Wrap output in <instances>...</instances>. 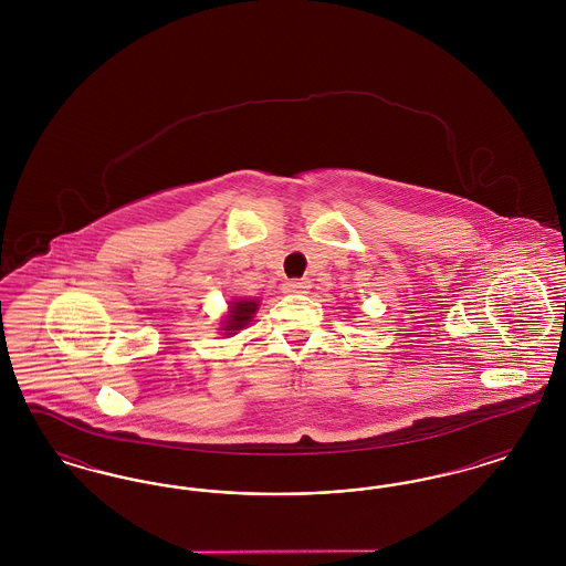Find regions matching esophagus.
Instances as JSON below:
<instances>
[{
  "label": "esophagus",
  "mask_w": 566,
  "mask_h": 566,
  "mask_svg": "<svg viewBox=\"0 0 566 566\" xmlns=\"http://www.w3.org/2000/svg\"><path fill=\"white\" fill-rule=\"evenodd\" d=\"M310 280H289L286 284H284V291L286 293H307L310 291Z\"/></svg>",
  "instance_id": "esophagus-1"
}]
</instances>
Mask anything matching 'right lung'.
Segmentation results:
<instances>
[{
    "instance_id": "add662e5",
    "label": "right lung",
    "mask_w": 566,
    "mask_h": 566,
    "mask_svg": "<svg viewBox=\"0 0 566 566\" xmlns=\"http://www.w3.org/2000/svg\"><path fill=\"white\" fill-rule=\"evenodd\" d=\"M259 310V303L256 301H233L231 305V314L227 316L224 321V333L227 335H233L235 331H242L245 324L252 321V314Z\"/></svg>"
}]
</instances>
